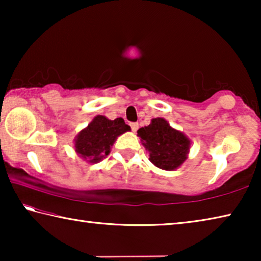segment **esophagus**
Returning a JSON list of instances; mask_svg holds the SVG:
<instances>
[{
  "mask_svg": "<svg viewBox=\"0 0 261 261\" xmlns=\"http://www.w3.org/2000/svg\"><path fill=\"white\" fill-rule=\"evenodd\" d=\"M130 126H131V130L134 131V132H136L137 130H138L139 124L137 122H132V123H130Z\"/></svg>",
  "mask_w": 261,
  "mask_h": 261,
  "instance_id": "1",
  "label": "esophagus"
}]
</instances>
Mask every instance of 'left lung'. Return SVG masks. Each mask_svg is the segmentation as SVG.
Masks as SVG:
<instances>
[{"mask_svg":"<svg viewBox=\"0 0 261 261\" xmlns=\"http://www.w3.org/2000/svg\"><path fill=\"white\" fill-rule=\"evenodd\" d=\"M138 136L149 153V161L165 170H174L187 160L190 140L173 129L163 118H153L151 124L140 127Z\"/></svg>","mask_w":261,"mask_h":261,"instance_id":"1","label":"left lung"}]
</instances>
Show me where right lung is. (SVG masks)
I'll return each mask as SVG.
<instances>
[{
    "instance_id": "right-lung-1",
    "label": "right lung",
    "mask_w": 261,
    "mask_h": 261,
    "mask_svg": "<svg viewBox=\"0 0 261 261\" xmlns=\"http://www.w3.org/2000/svg\"><path fill=\"white\" fill-rule=\"evenodd\" d=\"M129 130L130 126L126 125L121 117L112 121L98 115L86 129L79 132L76 137V152L85 160L96 163L108 155L115 139Z\"/></svg>"
}]
</instances>
